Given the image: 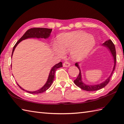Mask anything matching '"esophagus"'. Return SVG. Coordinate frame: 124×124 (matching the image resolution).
Wrapping results in <instances>:
<instances>
[{"label": "esophagus", "mask_w": 124, "mask_h": 124, "mask_svg": "<svg viewBox=\"0 0 124 124\" xmlns=\"http://www.w3.org/2000/svg\"><path fill=\"white\" fill-rule=\"evenodd\" d=\"M63 67H69L70 66V64L67 61H66L63 63Z\"/></svg>", "instance_id": "1"}]
</instances>
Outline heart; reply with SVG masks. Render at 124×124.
<instances>
[{
  "label": "heart",
  "instance_id": "1",
  "mask_svg": "<svg viewBox=\"0 0 124 124\" xmlns=\"http://www.w3.org/2000/svg\"><path fill=\"white\" fill-rule=\"evenodd\" d=\"M95 44V39L92 35L75 31L58 36L57 44H54L53 48L56 54L61 57H63L65 53L70 51L72 59L78 61L88 55Z\"/></svg>",
  "mask_w": 124,
  "mask_h": 124
}]
</instances>
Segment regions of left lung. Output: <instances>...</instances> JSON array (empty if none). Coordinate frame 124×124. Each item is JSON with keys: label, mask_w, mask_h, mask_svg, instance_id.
<instances>
[{"label": "left lung", "mask_w": 124, "mask_h": 124, "mask_svg": "<svg viewBox=\"0 0 124 124\" xmlns=\"http://www.w3.org/2000/svg\"><path fill=\"white\" fill-rule=\"evenodd\" d=\"M102 46H103L106 47V48H107L108 49V50L110 51V53H111L112 56H113V60H114V66L113 68V70H112V71L111 72V74H110V75L109 76V77H108L106 78V80L105 81L101 82V83H100V84H96V85H87V84H85V83L83 82V81H82V74H81V69H80V66H79V63H76L75 65V66L77 67L78 69H79L80 73H79V74H78V78H76V80L74 81V84L77 85L78 87H80L81 89L85 90V91H89V92L98 91V90L102 89V88L105 87L109 82L110 78H111L112 74H113L114 69H115V67H116V48H115V46H114V44H113V43L112 42V41L111 39L106 40V41L102 44Z\"/></svg>", "instance_id": "obj_1"}]
</instances>
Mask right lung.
I'll return each mask as SVG.
<instances>
[{
    "instance_id": "obj_1",
    "label": "right lung",
    "mask_w": 124,
    "mask_h": 124,
    "mask_svg": "<svg viewBox=\"0 0 124 124\" xmlns=\"http://www.w3.org/2000/svg\"><path fill=\"white\" fill-rule=\"evenodd\" d=\"M53 29H48V28H31L30 29H29L28 31H26V32L24 33L23 36H22L21 39L18 40V42L16 43L14 47H13V50H12V55H11V58L12 57L13 52H14L15 48H16L17 45L22 40L24 39H31V38H35V39H48L49 36H50V33L52 31ZM62 67V63L60 62L57 64H56L55 66H54L51 69L50 73H49V75L48 76V80H47L46 82L45 85L43 86L41 88L39 89V90H37L36 91H26V90H25L23 89V88L21 87L20 85L17 84L18 85L19 87L21 89L25 91L26 92H28L29 93L31 94H39L41 93L46 91L47 89L49 88L51 85H52L53 82L54 81V80L55 78V73L56 70V69L60 68V67Z\"/></svg>"
}]
</instances>
